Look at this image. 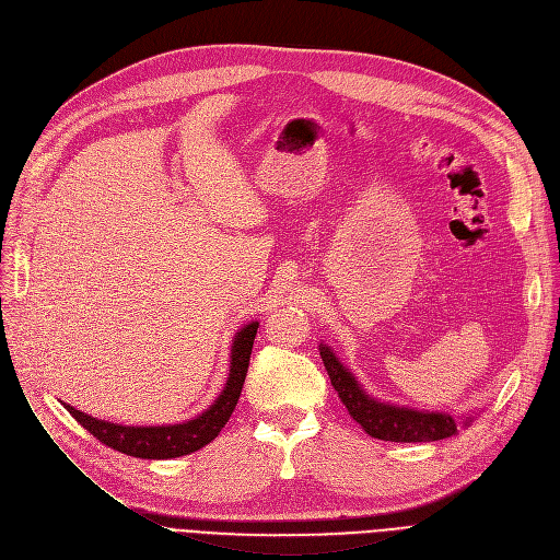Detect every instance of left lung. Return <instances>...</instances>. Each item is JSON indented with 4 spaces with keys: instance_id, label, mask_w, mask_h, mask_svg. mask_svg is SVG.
<instances>
[{
    "instance_id": "8db88e82",
    "label": "left lung",
    "mask_w": 560,
    "mask_h": 560,
    "mask_svg": "<svg viewBox=\"0 0 560 560\" xmlns=\"http://www.w3.org/2000/svg\"><path fill=\"white\" fill-rule=\"evenodd\" d=\"M319 357L340 401L368 435L390 443H433L456 433L458 422L445 410H418L413 406L381 401L365 393L361 381L340 363L329 345L319 342ZM460 420L469 427L475 416H463Z\"/></svg>"
}]
</instances>
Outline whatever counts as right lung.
Segmentation results:
<instances>
[{
    "label": "right lung",
    "mask_w": 560,
    "mask_h": 560,
    "mask_svg": "<svg viewBox=\"0 0 560 560\" xmlns=\"http://www.w3.org/2000/svg\"><path fill=\"white\" fill-rule=\"evenodd\" d=\"M258 322H249L238 334L233 336L231 342V361H229V376L218 399L192 420L179 424H161V427H127V424H113L106 420H97L88 413H81L74 406L63 404L70 416L85 429L91 431L100 443L108 445L110 450L122 452L136 458H176L186 456L211 440L218 438L222 427L229 422L235 404L241 399L243 384L249 368V354L254 347Z\"/></svg>",
    "instance_id": "right-lung-1"
}]
</instances>
